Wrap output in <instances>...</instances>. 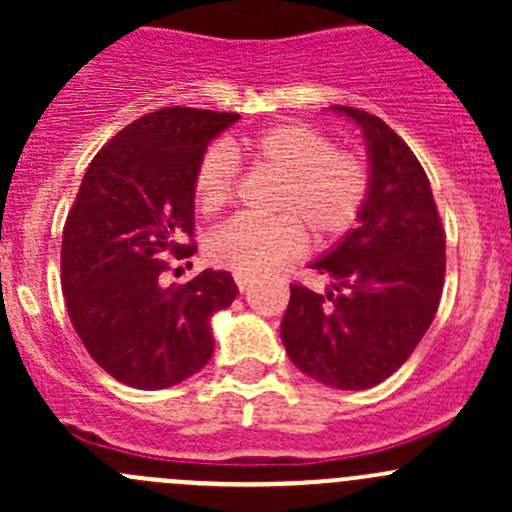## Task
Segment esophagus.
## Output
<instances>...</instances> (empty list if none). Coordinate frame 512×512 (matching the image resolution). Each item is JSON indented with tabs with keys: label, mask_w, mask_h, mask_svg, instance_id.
Wrapping results in <instances>:
<instances>
[{
	"label": "esophagus",
	"mask_w": 512,
	"mask_h": 512,
	"mask_svg": "<svg viewBox=\"0 0 512 512\" xmlns=\"http://www.w3.org/2000/svg\"><path fill=\"white\" fill-rule=\"evenodd\" d=\"M235 282H237V287H240V292H245V289L252 285V277L242 275V272H235Z\"/></svg>",
	"instance_id": "1"
}]
</instances>
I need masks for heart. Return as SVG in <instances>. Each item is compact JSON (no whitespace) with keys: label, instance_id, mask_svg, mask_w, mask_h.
I'll return each mask as SVG.
<instances>
[{"label":"heart","instance_id":"obj_1","mask_svg":"<svg viewBox=\"0 0 512 512\" xmlns=\"http://www.w3.org/2000/svg\"><path fill=\"white\" fill-rule=\"evenodd\" d=\"M257 168L275 175L270 210L275 218H232L208 237L210 262L242 275H262L294 260L307 247V227L317 242L347 235L369 198V165L352 151H334L327 133L287 121L242 143ZM237 158L227 146H210L195 165L193 198L203 213H218L232 198Z\"/></svg>","mask_w":512,"mask_h":512}]
</instances>
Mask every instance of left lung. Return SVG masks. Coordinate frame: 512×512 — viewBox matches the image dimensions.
<instances>
[{"label":"left lung","instance_id":"1","mask_svg":"<svg viewBox=\"0 0 512 512\" xmlns=\"http://www.w3.org/2000/svg\"><path fill=\"white\" fill-rule=\"evenodd\" d=\"M359 123L369 151V198L359 225L314 260L324 294L289 287L282 344L307 376L332 389H371L418 347L446 277V232L431 183L409 146L379 116L334 106Z\"/></svg>","mask_w":512,"mask_h":512}]
</instances>
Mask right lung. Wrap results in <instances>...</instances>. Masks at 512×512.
I'll use <instances>...</instances> for the list:
<instances>
[{
	"mask_svg": "<svg viewBox=\"0 0 512 512\" xmlns=\"http://www.w3.org/2000/svg\"><path fill=\"white\" fill-rule=\"evenodd\" d=\"M237 113L160 108L128 123L86 170L64 225L61 287L71 324L106 374L133 389H168L215 349L210 319L230 307V272L203 270L163 287V257L195 245L193 173Z\"/></svg>",
	"mask_w": 512,
	"mask_h": 512,
	"instance_id": "1",
	"label": "right lung"
}]
</instances>
